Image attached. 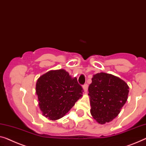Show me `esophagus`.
Returning a JSON list of instances; mask_svg holds the SVG:
<instances>
[{"label": "esophagus", "instance_id": "1", "mask_svg": "<svg viewBox=\"0 0 146 146\" xmlns=\"http://www.w3.org/2000/svg\"><path fill=\"white\" fill-rule=\"evenodd\" d=\"M88 86L87 84H84V85L82 86V88H83V90L84 92H87V90H88Z\"/></svg>", "mask_w": 146, "mask_h": 146}]
</instances>
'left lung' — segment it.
Returning <instances> with one entry per match:
<instances>
[{
    "label": "left lung",
    "mask_w": 146,
    "mask_h": 146,
    "mask_svg": "<svg viewBox=\"0 0 146 146\" xmlns=\"http://www.w3.org/2000/svg\"><path fill=\"white\" fill-rule=\"evenodd\" d=\"M129 92L128 84L118 77L106 73L93 75L88 86L93 118L102 125L113 120L127 102Z\"/></svg>",
    "instance_id": "1"
}]
</instances>
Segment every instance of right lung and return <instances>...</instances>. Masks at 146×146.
<instances>
[{
    "mask_svg": "<svg viewBox=\"0 0 146 146\" xmlns=\"http://www.w3.org/2000/svg\"><path fill=\"white\" fill-rule=\"evenodd\" d=\"M82 86L76 77L64 69L48 71L36 84L39 108L42 115L52 121L62 118L82 96Z\"/></svg>",
    "mask_w": 146,
    "mask_h": 146,
    "instance_id": "right-lung-1",
    "label": "right lung"
}]
</instances>
